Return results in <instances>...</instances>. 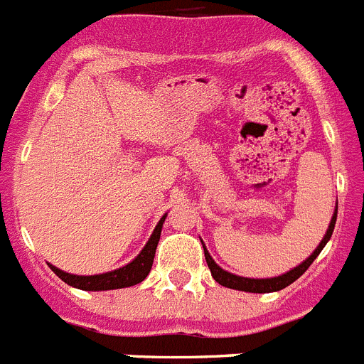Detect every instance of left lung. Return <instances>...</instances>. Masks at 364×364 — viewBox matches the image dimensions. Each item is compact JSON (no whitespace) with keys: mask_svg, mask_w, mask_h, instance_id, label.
Instances as JSON below:
<instances>
[{"mask_svg":"<svg viewBox=\"0 0 364 364\" xmlns=\"http://www.w3.org/2000/svg\"><path fill=\"white\" fill-rule=\"evenodd\" d=\"M336 220H337V205L336 211H333V217L330 220V226H328L326 235L323 237L321 244L315 247V252L308 257L304 262L297 266V268L290 269V272H286L284 275H279V277H272V279H247V277H239V275H233V273L226 272V269H222L220 266L211 259V255L208 253V250L204 247V255H205V262H208V268L211 269V275H213L215 281L218 284L226 286V288H231V290H240V291H250V294H269V291H279L286 286H290L291 282L297 281L301 277L302 273L306 272L310 268V264L317 259L321 252H323V247L326 246V242L330 240L333 233V228H336Z\"/></svg>","mask_w":364,"mask_h":364,"instance_id":"8db88e82","label":"left lung"}]
</instances>
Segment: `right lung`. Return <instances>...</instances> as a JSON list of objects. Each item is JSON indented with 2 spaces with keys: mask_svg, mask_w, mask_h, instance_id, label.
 Instances as JSON below:
<instances>
[{
  "mask_svg": "<svg viewBox=\"0 0 364 364\" xmlns=\"http://www.w3.org/2000/svg\"><path fill=\"white\" fill-rule=\"evenodd\" d=\"M164 220H166V215L159 220V224L154 228L153 235H151V239L147 240V244L144 246L142 252L138 253L136 259L131 260L129 264L124 266V268H118L114 269V272L100 273V275H73V273H65L62 272V269H58L56 266L53 264H49L50 269H53L63 282H67V284L73 286V288H78V290H118V288H129V286L138 284V282H142L144 279L149 275L151 266H153L154 252H156L160 233H162Z\"/></svg>",
  "mask_w": 364,
  "mask_h": 364,
  "instance_id": "right-lung-1",
  "label": "right lung"
}]
</instances>
